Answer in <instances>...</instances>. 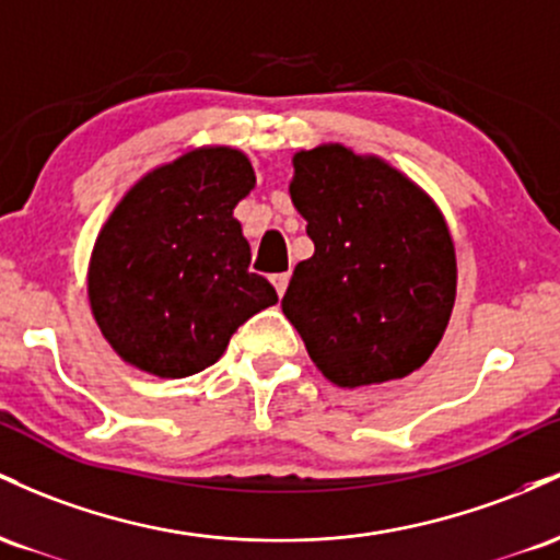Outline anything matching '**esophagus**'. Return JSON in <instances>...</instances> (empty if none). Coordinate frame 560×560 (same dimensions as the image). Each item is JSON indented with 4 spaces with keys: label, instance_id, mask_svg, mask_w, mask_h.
<instances>
[{
    "label": "esophagus",
    "instance_id": "esophagus-1",
    "mask_svg": "<svg viewBox=\"0 0 560 560\" xmlns=\"http://www.w3.org/2000/svg\"><path fill=\"white\" fill-rule=\"evenodd\" d=\"M288 282H291V275H288V272L272 275V285H275V291H278V296H282V293H285Z\"/></svg>",
    "mask_w": 560,
    "mask_h": 560
}]
</instances>
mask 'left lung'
I'll list each match as a JSON object with an SVG mask.
<instances>
[{
  "label": "left lung",
  "instance_id": "left-lung-1",
  "mask_svg": "<svg viewBox=\"0 0 560 560\" xmlns=\"http://www.w3.org/2000/svg\"><path fill=\"white\" fill-rule=\"evenodd\" d=\"M291 200L312 259L282 312L336 386L405 378L442 341L455 304V246L433 200L381 159L341 144L293 155Z\"/></svg>",
  "mask_w": 560,
  "mask_h": 560
}]
</instances>
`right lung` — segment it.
Wrapping results in <instances>:
<instances>
[{
  "label": "right lung",
  "instance_id": "right-lung-1",
  "mask_svg": "<svg viewBox=\"0 0 560 560\" xmlns=\"http://www.w3.org/2000/svg\"><path fill=\"white\" fill-rule=\"evenodd\" d=\"M254 185L241 150L200 148L153 168L113 209L92 250L90 304L124 362L161 378L200 373L278 304L269 280L248 272L232 217Z\"/></svg>",
  "mask_w": 560,
  "mask_h": 560
}]
</instances>
